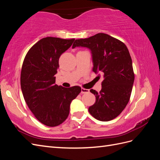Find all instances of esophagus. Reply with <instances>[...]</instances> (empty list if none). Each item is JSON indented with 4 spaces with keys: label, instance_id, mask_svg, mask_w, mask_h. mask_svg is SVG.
<instances>
[{
    "label": "esophagus",
    "instance_id": "34e87169",
    "mask_svg": "<svg viewBox=\"0 0 160 160\" xmlns=\"http://www.w3.org/2000/svg\"><path fill=\"white\" fill-rule=\"evenodd\" d=\"M89 92V89H84V88H81V93H88Z\"/></svg>",
    "mask_w": 160,
    "mask_h": 160
}]
</instances>
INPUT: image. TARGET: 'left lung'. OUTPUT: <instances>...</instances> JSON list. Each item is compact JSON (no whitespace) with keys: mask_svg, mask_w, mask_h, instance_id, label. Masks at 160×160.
I'll return each instance as SVG.
<instances>
[{"mask_svg":"<svg viewBox=\"0 0 160 160\" xmlns=\"http://www.w3.org/2000/svg\"><path fill=\"white\" fill-rule=\"evenodd\" d=\"M76 47L89 48L92 53L93 71L100 72L104 78L99 92L90 90L96 101L89 108V112L101 122L115 119L129 102L135 78L128 49L123 42L105 33L76 39L72 48Z\"/></svg>","mask_w":160,"mask_h":160,"instance_id":"obj_1","label":"left lung"}]
</instances>
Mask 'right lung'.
<instances>
[{
    "label": "right lung",
    "instance_id": "add662e5",
    "mask_svg": "<svg viewBox=\"0 0 160 160\" xmlns=\"http://www.w3.org/2000/svg\"><path fill=\"white\" fill-rule=\"evenodd\" d=\"M74 41L43 38L28 50L23 61L21 86L24 99L37 119L47 126L65 122L72 100L81 91L79 86L65 88L55 84L59 57Z\"/></svg>",
    "mask_w": 160,
    "mask_h": 160
}]
</instances>
